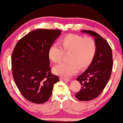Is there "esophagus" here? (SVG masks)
I'll list each match as a JSON object with an SVG mask.
<instances>
[{
    "instance_id": "esophagus-1",
    "label": "esophagus",
    "mask_w": 123,
    "mask_h": 123,
    "mask_svg": "<svg viewBox=\"0 0 123 123\" xmlns=\"http://www.w3.org/2000/svg\"><path fill=\"white\" fill-rule=\"evenodd\" d=\"M60 80H63V81H65V82H69V80H68V79L63 78V77H60Z\"/></svg>"
}]
</instances>
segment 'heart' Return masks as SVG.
I'll list each match as a JSON object with an SVG mask.
<instances>
[{"label":"heart","mask_w":123,"mask_h":123,"mask_svg":"<svg viewBox=\"0 0 123 123\" xmlns=\"http://www.w3.org/2000/svg\"><path fill=\"white\" fill-rule=\"evenodd\" d=\"M60 45L50 46L48 56L55 63L60 62L64 53H69V61L62 62L54 67L53 72L62 77L68 78L78 69L86 68L92 63L97 51L96 42L91 37H85L75 34L67 35L60 40Z\"/></svg>","instance_id":"1"}]
</instances>
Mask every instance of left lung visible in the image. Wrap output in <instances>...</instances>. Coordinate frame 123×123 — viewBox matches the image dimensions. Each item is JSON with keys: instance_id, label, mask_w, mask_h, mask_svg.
<instances>
[{"instance_id": "left-lung-1", "label": "left lung", "mask_w": 123, "mask_h": 123, "mask_svg": "<svg viewBox=\"0 0 123 123\" xmlns=\"http://www.w3.org/2000/svg\"><path fill=\"white\" fill-rule=\"evenodd\" d=\"M82 31L95 37L97 44V51L91 64L76 79L82 86L75 97L80 101H87L96 98L103 91L111 74L113 60L111 48L106 40L94 31Z\"/></svg>"}]
</instances>
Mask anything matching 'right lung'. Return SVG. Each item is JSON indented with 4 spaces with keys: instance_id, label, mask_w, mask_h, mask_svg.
Instances as JSON below:
<instances>
[{
    "instance_id": "right-lung-1",
    "label": "right lung",
    "mask_w": 123,
    "mask_h": 123,
    "mask_svg": "<svg viewBox=\"0 0 123 123\" xmlns=\"http://www.w3.org/2000/svg\"><path fill=\"white\" fill-rule=\"evenodd\" d=\"M61 32L34 30L21 38L14 47L11 58L13 77L21 93L30 102H46L54 85L59 81L51 73L48 51Z\"/></svg>"
}]
</instances>
